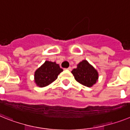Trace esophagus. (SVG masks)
I'll use <instances>...</instances> for the list:
<instances>
[{"instance_id":"esophagus-1","label":"esophagus","mask_w":130,"mask_h":130,"mask_svg":"<svg viewBox=\"0 0 130 130\" xmlns=\"http://www.w3.org/2000/svg\"><path fill=\"white\" fill-rule=\"evenodd\" d=\"M67 70H69V71H71V67H68V68H67Z\"/></svg>"}]
</instances>
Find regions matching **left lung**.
<instances>
[{
	"label": "left lung",
	"instance_id": "left-lung-1",
	"mask_svg": "<svg viewBox=\"0 0 130 130\" xmlns=\"http://www.w3.org/2000/svg\"><path fill=\"white\" fill-rule=\"evenodd\" d=\"M77 67L71 73L78 83L87 87H91L99 79V73L87 60H83L77 64Z\"/></svg>",
	"mask_w": 130,
	"mask_h": 130
}]
</instances>
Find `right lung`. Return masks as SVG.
I'll return each mask as SVG.
<instances>
[{"instance_id":"add662e5","label":"right lung","mask_w":130,"mask_h":130,"mask_svg":"<svg viewBox=\"0 0 130 130\" xmlns=\"http://www.w3.org/2000/svg\"><path fill=\"white\" fill-rule=\"evenodd\" d=\"M63 71L59 64L45 61L34 73V82L39 87H45L52 83Z\"/></svg>"}]
</instances>
